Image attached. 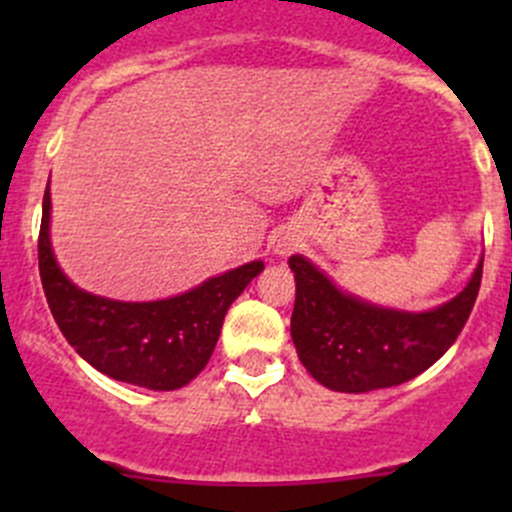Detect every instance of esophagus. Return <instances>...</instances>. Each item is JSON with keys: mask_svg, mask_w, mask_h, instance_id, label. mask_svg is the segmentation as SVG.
Here are the masks:
<instances>
[{"mask_svg": "<svg viewBox=\"0 0 512 512\" xmlns=\"http://www.w3.org/2000/svg\"><path fill=\"white\" fill-rule=\"evenodd\" d=\"M280 255H285V250H280Z\"/></svg>", "mask_w": 512, "mask_h": 512, "instance_id": "obj_1", "label": "esophagus"}]
</instances>
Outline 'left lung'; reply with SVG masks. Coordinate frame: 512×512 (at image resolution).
Here are the masks:
<instances>
[{"label": "left lung", "instance_id": "8db88e82", "mask_svg": "<svg viewBox=\"0 0 512 512\" xmlns=\"http://www.w3.org/2000/svg\"><path fill=\"white\" fill-rule=\"evenodd\" d=\"M297 282L292 342L304 369L332 391L399 386L426 371L451 349L476 304L483 262L451 302L431 312L374 307L332 285L302 255L289 257Z\"/></svg>", "mask_w": 512, "mask_h": 512}]
</instances>
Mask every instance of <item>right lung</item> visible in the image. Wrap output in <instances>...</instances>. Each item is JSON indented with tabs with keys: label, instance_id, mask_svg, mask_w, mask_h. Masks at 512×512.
<instances>
[{
	"label": "right lung",
	"instance_id": "right-lung-1",
	"mask_svg": "<svg viewBox=\"0 0 512 512\" xmlns=\"http://www.w3.org/2000/svg\"><path fill=\"white\" fill-rule=\"evenodd\" d=\"M49 188L41 205L39 275L46 302L66 342L94 369L116 381L173 391L190 384L213 356L223 319L265 270L260 260L158 302H116L66 280L49 242Z\"/></svg>",
	"mask_w": 512,
	"mask_h": 512
}]
</instances>
